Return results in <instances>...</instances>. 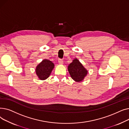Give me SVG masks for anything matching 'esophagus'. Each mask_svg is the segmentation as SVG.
<instances>
[{"label":"esophagus","mask_w":129,"mask_h":129,"mask_svg":"<svg viewBox=\"0 0 129 129\" xmlns=\"http://www.w3.org/2000/svg\"><path fill=\"white\" fill-rule=\"evenodd\" d=\"M58 62L59 64H63V61L62 59H59L58 60Z\"/></svg>","instance_id":"obj_1"}]
</instances>
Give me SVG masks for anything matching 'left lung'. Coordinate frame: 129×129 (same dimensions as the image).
Segmentation results:
<instances>
[{"label": "left lung", "mask_w": 129, "mask_h": 129, "mask_svg": "<svg viewBox=\"0 0 129 129\" xmlns=\"http://www.w3.org/2000/svg\"><path fill=\"white\" fill-rule=\"evenodd\" d=\"M68 71L72 78L76 82L83 81L88 73L87 70L77 58L73 59L69 65Z\"/></svg>", "instance_id": "1"}]
</instances>
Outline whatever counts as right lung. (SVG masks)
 <instances>
[{
    "mask_svg": "<svg viewBox=\"0 0 129 129\" xmlns=\"http://www.w3.org/2000/svg\"><path fill=\"white\" fill-rule=\"evenodd\" d=\"M54 67V64L51 60L43 59L36 67L37 75L40 80H45L49 77Z\"/></svg>",
    "mask_w": 129,
    "mask_h": 129,
    "instance_id": "obj_1",
    "label": "right lung"
}]
</instances>
